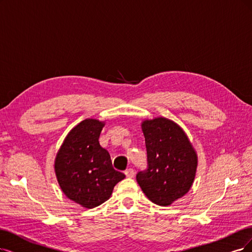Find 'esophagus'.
<instances>
[{"mask_svg":"<svg viewBox=\"0 0 252 252\" xmlns=\"http://www.w3.org/2000/svg\"><path fill=\"white\" fill-rule=\"evenodd\" d=\"M125 174H126V178H133L135 173H134V170L132 168H128L125 171Z\"/></svg>","mask_w":252,"mask_h":252,"instance_id":"1","label":"esophagus"}]
</instances>
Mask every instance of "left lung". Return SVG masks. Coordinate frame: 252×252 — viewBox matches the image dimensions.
<instances>
[{
    "instance_id": "left-lung-1",
    "label": "left lung",
    "mask_w": 252,
    "mask_h": 252,
    "mask_svg": "<svg viewBox=\"0 0 252 252\" xmlns=\"http://www.w3.org/2000/svg\"><path fill=\"white\" fill-rule=\"evenodd\" d=\"M147 169L136 179L146 197L167 207L191 189L197 169V154L187 134L173 120L165 117L144 119Z\"/></svg>"
}]
</instances>
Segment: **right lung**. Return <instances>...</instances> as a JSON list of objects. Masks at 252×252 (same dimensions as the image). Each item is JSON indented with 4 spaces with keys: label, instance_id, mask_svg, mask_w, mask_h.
Returning <instances> with one entry per match:
<instances>
[{
    "label": "right lung",
    "instance_id": "right-lung-1",
    "mask_svg": "<svg viewBox=\"0 0 252 252\" xmlns=\"http://www.w3.org/2000/svg\"><path fill=\"white\" fill-rule=\"evenodd\" d=\"M105 121L88 118L65 137L55 159V173L65 196L86 209L108 200L126 175L112 167L98 138Z\"/></svg>",
    "mask_w": 252,
    "mask_h": 252
}]
</instances>
